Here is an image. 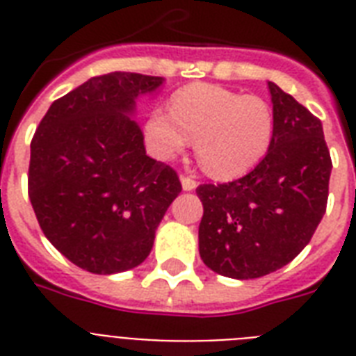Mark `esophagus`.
Segmentation results:
<instances>
[{
  "label": "esophagus",
  "mask_w": 356,
  "mask_h": 356,
  "mask_svg": "<svg viewBox=\"0 0 356 356\" xmlns=\"http://www.w3.org/2000/svg\"><path fill=\"white\" fill-rule=\"evenodd\" d=\"M181 184H183V190H186V192H190V190H194L197 186V183L192 177H188V175H181Z\"/></svg>",
  "instance_id": "34e87169"
}]
</instances>
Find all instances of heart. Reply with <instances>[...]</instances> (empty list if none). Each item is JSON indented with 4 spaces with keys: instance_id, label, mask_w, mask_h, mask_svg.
I'll return each mask as SVG.
<instances>
[{
    "instance_id": "1",
    "label": "heart",
    "mask_w": 356,
    "mask_h": 356,
    "mask_svg": "<svg viewBox=\"0 0 356 356\" xmlns=\"http://www.w3.org/2000/svg\"><path fill=\"white\" fill-rule=\"evenodd\" d=\"M151 153L173 159L195 138V153L209 175L233 179L248 173L270 149L273 113L259 96L195 83L179 90L170 113L155 108L144 127Z\"/></svg>"
}]
</instances>
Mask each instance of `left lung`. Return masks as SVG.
Here are the masks:
<instances>
[{
	"mask_svg": "<svg viewBox=\"0 0 356 356\" xmlns=\"http://www.w3.org/2000/svg\"><path fill=\"white\" fill-rule=\"evenodd\" d=\"M273 138L254 170L200 184V254L212 271L257 279L298 257L325 214L332 162L321 122L268 81Z\"/></svg>",
	"mask_w": 356,
	"mask_h": 356,
	"instance_id": "obj_1",
	"label": "left lung"
}]
</instances>
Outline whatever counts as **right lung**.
<instances>
[{
	"label": "right lung",
	"mask_w": 356,
	"mask_h": 356,
	"mask_svg": "<svg viewBox=\"0 0 356 356\" xmlns=\"http://www.w3.org/2000/svg\"><path fill=\"white\" fill-rule=\"evenodd\" d=\"M162 77L113 72L51 103L31 140L29 200L42 233L83 270L111 275L142 264L168 207L175 170L145 155L131 120Z\"/></svg>",
	"instance_id": "add662e5"
}]
</instances>
